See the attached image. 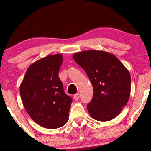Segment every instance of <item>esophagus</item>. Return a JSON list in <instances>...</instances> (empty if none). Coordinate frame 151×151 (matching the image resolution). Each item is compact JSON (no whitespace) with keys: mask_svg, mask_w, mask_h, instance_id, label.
<instances>
[{"mask_svg":"<svg viewBox=\"0 0 151 151\" xmlns=\"http://www.w3.org/2000/svg\"><path fill=\"white\" fill-rule=\"evenodd\" d=\"M79 93H76V94L74 95V99L75 100V101H77V100H79Z\"/></svg>","mask_w":151,"mask_h":151,"instance_id":"34e87169","label":"esophagus"}]
</instances>
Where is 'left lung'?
I'll use <instances>...</instances> for the list:
<instances>
[{
  "label": "left lung",
  "mask_w": 151,
  "mask_h": 151,
  "mask_svg": "<svg viewBox=\"0 0 151 151\" xmlns=\"http://www.w3.org/2000/svg\"><path fill=\"white\" fill-rule=\"evenodd\" d=\"M74 60L89 77L93 88L87 105L89 115L99 121H111L126 106L131 93V75L113 54L87 50L74 54Z\"/></svg>",
  "instance_id": "1"
}]
</instances>
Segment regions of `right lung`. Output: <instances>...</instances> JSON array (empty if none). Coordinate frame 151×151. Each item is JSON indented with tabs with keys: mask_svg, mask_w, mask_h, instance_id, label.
Returning a JSON list of instances; mask_svg holds the SVG:
<instances>
[{
	"mask_svg": "<svg viewBox=\"0 0 151 151\" xmlns=\"http://www.w3.org/2000/svg\"><path fill=\"white\" fill-rule=\"evenodd\" d=\"M62 55H48L32 63L26 71L20 86L26 111L40 126L54 129L69 119L72 99L65 93L58 74Z\"/></svg>",
	"mask_w": 151,
	"mask_h": 151,
	"instance_id": "add662e5",
	"label": "right lung"
}]
</instances>
